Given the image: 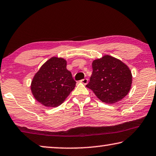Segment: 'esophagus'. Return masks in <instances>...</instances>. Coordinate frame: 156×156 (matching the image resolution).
I'll return each mask as SVG.
<instances>
[{
    "mask_svg": "<svg viewBox=\"0 0 156 156\" xmlns=\"http://www.w3.org/2000/svg\"><path fill=\"white\" fill-rule=\"evenodd\" d=\"M80 83H82L84 85H87L88 83V79L87 78H85V79H83V80H80Z\"/></svg>",
    "mask_w": 156,
    "mask_h": 156,
    "instance_id": "obj_1",
    "label": "esophagus"
}]
</instances>
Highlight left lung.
<instances>
[{"label": "left lung", "mask_w": 156, "mask_h": 156, "mask_svg": "<svg viewBox=\"0 0 156 156\" xmlns=\"http://www.w3.org/2000/svg\"><path fill=\"white\" fill-rule=\"evenodd\" d=\"M93 72L86 85L102 102L113 104L128 94L132 85V73L122 61L108 55L92 62Z\"/></svg>", "instance_id": "8db88e82"}]
</instances>
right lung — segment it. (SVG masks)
Wrapping results in <instances>:
<instances>
[{
  "label": "right lung",
  "mask_w": 156,
  "mask_h": 156,
  "mask_svg": "<svg viewBox=\"0 0 156 156\" xmlns=\"http://www.w3.org/2000/svg\"><path fill=\"white\" fill-rule=\"evenodd\" d=\"M76 83L71 73L66 69V60L52 57L34 74L30 90L41 105L55 108L66 100L75 88Z\"/></svg>",
  "instance_id": "obj_1"
}]
</instances>
